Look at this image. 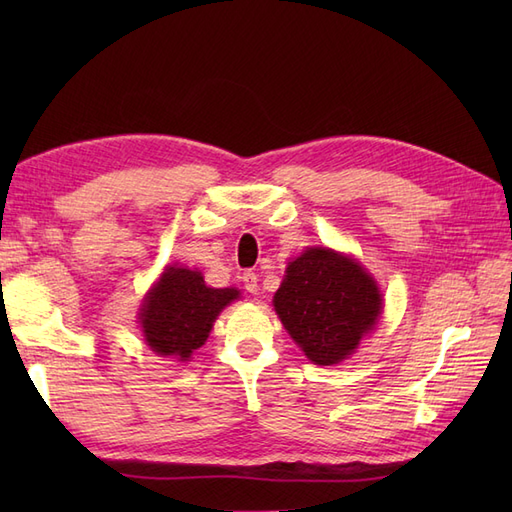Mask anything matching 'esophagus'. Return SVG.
I'll list each match as a JSON object with an SVG mask.
<instances>
[{"label": "esophagus", "mask_w": 512, "mask_h": 512, "mask_svg": "<svg viewBox=\"0 0 512 512\" xmlns=\"http://www.w3.org/2000/svg\"><path fill=\"white\" fill-rule=\"evenodd\" d=\"M241 282H243V288L247 292H252V294L258 292V275L254 271H243L241 273Z\"/></svg>", "instance_id": "34e87169"}]
</instances>
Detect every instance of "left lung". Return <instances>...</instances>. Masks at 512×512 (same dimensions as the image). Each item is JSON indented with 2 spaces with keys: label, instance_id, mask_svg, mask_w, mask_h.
<instances>
[{
  "label": "left lung",
  "instance_id": "1",
  "mask_svg": "<svg viewBox=\"0 0 512 512\" xmlns=\"http://www.w3.org/2000/svg\"><path fill=\"white\" fill-rule=\"evenodd\" d=\"M273 307L309 361L337 365L374 331L382 294L361 262L329 247H307L288 265Z\"/></svg>",
  "mask_w": 512,
  "mask_h": 512
}]
</instances>
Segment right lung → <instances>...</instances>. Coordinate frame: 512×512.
<instances>
[{
	"instance_id": "right-lung-1",
	"label": "right lung",
	"mask_w": 512,
	"mask_h": 512,
	"mask_svg": "<svg viewBox=\"0 0 512 512\" xmlns=\"http://www.w3.org/2000/svg\"><path fill=\"white\" fill-rule=\"evenodd\" d=\"M239 294L237 288H209L200 271L166 267L138 314L147 346L160 356L190 361L207 342L215 318Z\"/></svg>"
}]
</instances>
